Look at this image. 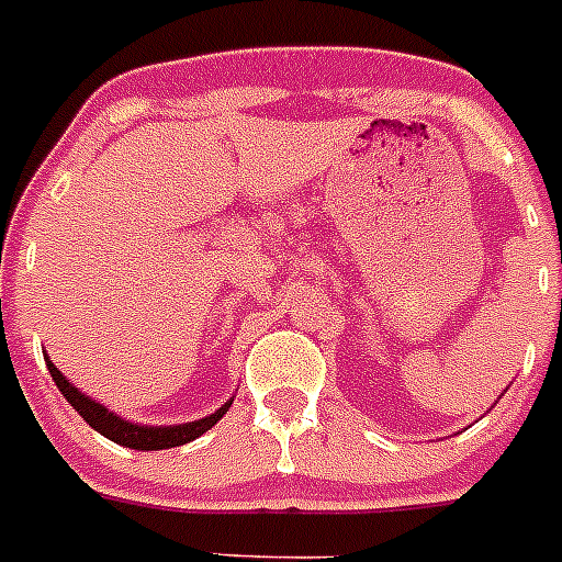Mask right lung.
Listing matches in <instances>:
<instances>
[{
    "label": "right lung",
    "mask_w": 562,
    "mask_h": 562,
    "mask_svg": "<svg viewBox=\"0 0 562 562\" xmlns=\"http://www.w3.org/2000/svg\"><path fill=\"white\" fill-rule=\"evenodd\" d=\"M44 362H47L49 376H53V382H56L58 391L64 394V400L81 414V419H87L89 428H95L101 436H106V439L117 441V445L132 450H168L188 445V441L200 439L205 430H211L233 405V400H227L220 411H213V414L202 416V419L186 422V425H137V422H128L123 419V416L112 414L106 405H101V402L92 400V396L81 394V391L53 366V360H49L47 355H44Z\"/></svg>",
    "instance_id": "obj_1"
}]
</instances>
